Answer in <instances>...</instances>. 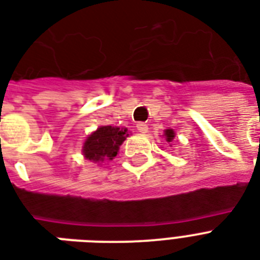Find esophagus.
I'll return each instance as SVG.
<instances>
[{"label":"esophagus","instance_id":"esophagus-1","mask_svg":"<svg viewBox=\"0 0 260 260\" xmlns=\"http://www.w3.org/2000/svg\"><path fill=\"white\" fill-rule=\"evenodd\" d=\"M136 128H138L139 132H142V134H146L147 131H148V126H147V124H144V122H138V124H136Z\"/></svg>","mask_w":260,"mask_h":260}]
</instances>
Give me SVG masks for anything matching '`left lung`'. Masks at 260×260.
<instances>
[{
	"label": "left lung",
	"instance_id": "1",
	"mask_svg": "<svg viewBox=\"0 0 260 260\" xmlns=\"http://www.w3.org/2000/svg\"><path fill=\"white\" fill-rule=\"evenodd\" d=\"M165 136H166L167 142L170 143V142H173V140H174V136H175V135H174L173 129H166V132H165Z\"/></svg>",
	"mask_w": 260,
	"mask_h": 260
}]
</instances>
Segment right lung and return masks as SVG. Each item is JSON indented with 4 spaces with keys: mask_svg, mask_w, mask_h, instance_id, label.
Listing matches in <instances>:
<instances>
[{
    "mask_svg": "<svg viewBox=\"0 0 260 260\" xmlns=\"http://www.w3.org/2000/svg\"><path fill=\"white\" fill-rule=\"evenodd\" d=\"M128 136L126 129H120L117 126H100L95 132L90 135L83 146L85 158L93 162H104L117 155L118 147Z\"/></svg>",
    "mask_w": 260,
    "mask_h": 260,
    "instance_id": "right-lung-1",
    "label": "right lung"
}]
</instances>
